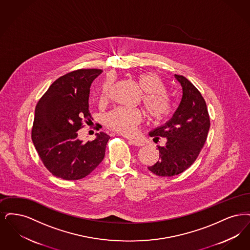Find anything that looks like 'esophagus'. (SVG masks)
I'll return each instance as SVG.
<instances>
[{
  "mask_svg": "<svg viewBox=\"0 0 250 250\" xmlns=\"http://www.w3.org/2000/svg\"><path fill=\"white\" fill-rule=\"evenodd\" d=\"M128 140H129V143H130V145H133V146H143L145 145L143 142L138 140V139H132V138H130V139H128Z\"/></svg>",
  "mask_w": 250,
  "mask_h": 250,
  "instance_id": "obj_1",
  "label": "esophagus"
}]
</instances>
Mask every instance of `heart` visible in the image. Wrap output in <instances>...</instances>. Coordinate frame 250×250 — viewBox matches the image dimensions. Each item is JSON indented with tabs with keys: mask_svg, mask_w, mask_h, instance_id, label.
Returning a JSON list of instances; mask_svg holds the SVG:
<instances>
[{
	"mask_svg": "<svg viewBox=\"0 0 250 250\" xmlns=\"http://www.w3.org/2000/svg\"><path fill=\"white\" fill-rule=\"evenodd\" d=\"M137 83L143 91L142 100L150 119L161 121L167 118L173 109L172 102L166 94V87L158 75L146 72L136 77ZM113 82L112 77H107L101 88V100L108 96L109 89ZM141 112L135 109L116 107L105 116V123L110 129L124 135H132L136 132L137 126L142 121Z\"/></svg>",
	"mask_w": 250,
	"mask_h": 250,
	"instance_id": "1",
	"label": "heart"
}]
</instances>
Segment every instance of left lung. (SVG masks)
<instances>
[{
  "mask_svg": "<svg viewBox=\"0 0 250 250\" xmlns=\"http://www.w3.org/2000/svg\"><path fill=\"white\" fill-rule=\"evenodd\" d=\"M174 77L182 87L180 104L171 120L149 132L155 139L165 137L167 141L164 146H158L159 161L147 167L159 176L181 174L194 163L210 128L207 104L201 92L185 76Z\"/></svg>",
  "mask_w": 250,
  "mask_h": 250,
  "instance_id": "left-lung-1",
  "label": "left lung"
}]
</instances>
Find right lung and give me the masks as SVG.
<instances>
[{
    "mask_svg": "<svg viewBox=\"0 0 250 250\" xmlns=\"http://www.w3.org/2000/svg\"><path fill=\"white\" fill-rule=\"evenodd\" d=\"M101 69H79L59 77L36 104L32 139L42 163L51 174L78 180L90 174L104 158L108 134L96 133L83 143L77 130L91 118L88 97Z\"/></svg>",
    "mask_w": 250,
    "mask_h": 250,
    "instance_id": "right-lung-1",
    "label": "right lung"
}]
</instances>
